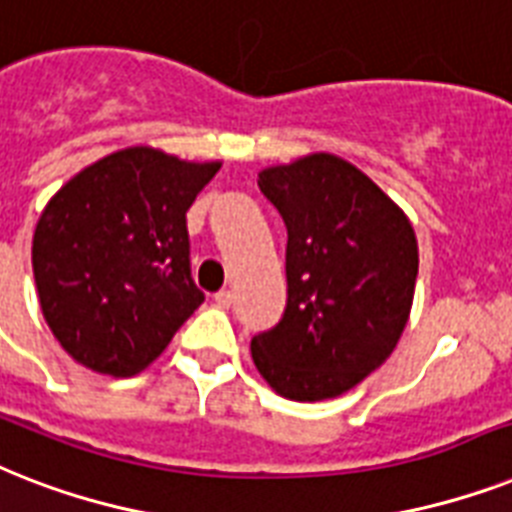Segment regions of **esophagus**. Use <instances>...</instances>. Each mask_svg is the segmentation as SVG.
Masks as SVG:
<instances>
[{"mask_svg":"<svg viewBox=\"0 0 512 512\" xmlns=\"http://www.w3.org/2000/svg\"><path fill=\"white\" fill-rule=\"evenodd\" d=\"M232 290H219V293H216L214 296V301H216V306H222V309H230L232 306Z\"/></svg>","mask_w":512,"mask_h":512,"instance_id":"34e87169","label":"esophagus"}]
</instances>
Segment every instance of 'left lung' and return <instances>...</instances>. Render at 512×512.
<instances>
[{
	"mask_svg": "<svg viewBox=\"0 0 512 512\" xmlns=\"http://www.w3.org/2000/svg\"><path fill=\"white\" fill-rule=\"evenodd\" d=\"M259 187L288 227V306L251 341L253 365L285 399H335L378 370L402 338L418 237L365 171L333 153L267 166Z\"/></svg>",
	"mask_w": 512,
	"mask_h": 512,
	"instance_id": "8db88e82",
	"label": "left lung"
}]
</instances>
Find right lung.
<instances>
[{
    "label": "right lung",
    "instance_id": "1",
    "mask_svg": "<svg viewBox=\"0 0 512 512\" xmlns=\"http://www.w3.org/2000/svg\"><path fill=\"white\" fill-rule=\"evenodd\" d=\"M219 169L222 161L134 145L49 198L31 245L36 293L49 330L79 365L137 375L203 304L185 214Z\"/></svg>",
    "mask_w": 512,
    "mask_h": 512
}]
</instances>
